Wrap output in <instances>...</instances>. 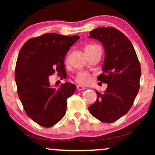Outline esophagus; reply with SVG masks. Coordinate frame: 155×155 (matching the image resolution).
I'll return each instance as SVG.
<instances>
[{"instance_id":"esophagus-1","label":"esophagus","mask_w":155,"mask_h":155,"mask_svg":"<svg viewBox=\"0 0 155 155\" xmlns=\"http://www.w3.org/2000/svg\"><path fill=\"white\" fill-rule=\"evenodd\" d=\"M77 90H79V91L84 90H85V87H83V86H82V85H78L77 86Z\"/></svg>"}]
</instances>
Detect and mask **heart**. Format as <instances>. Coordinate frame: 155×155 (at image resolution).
<instances>
[{"instance_id":"b5f03b06","label":"heart","mask_w":155,"mask_h":155,"mask_svg":"<svg viewBox=\"0 0 155 155\" xmlns=\"http://www.w3.org/2000/svg\"><path fill=\"white\" fill-rule=\"evenodd\" d=\"M97 46V45H95V44H89V45H87L85 46V48H84V51H87L92 49V48ZM75 80L78 83L81 84H87L90 82L91 76L90 74L87 73V72L80 71L78 72L77 73V75H76L75 78Z\"/></svg>"}]
</instances>
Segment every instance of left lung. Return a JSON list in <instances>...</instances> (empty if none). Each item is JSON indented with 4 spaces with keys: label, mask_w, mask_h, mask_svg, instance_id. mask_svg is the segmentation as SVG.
<instances>
[{
    "label": "left lung",
    "mask_w": 155,
    "mask_h": 155,
    "mask_svg": "<svg viewBox=\"0 0 155 155\" xmlns=\"http://www.w3.org/2000/svg\"><path fill=\"white\" fill-rule=\"evenodd\" d=\"M105 49L103 73L97 78L108 84L104 92L96 91L97 98L89 111L104 123H113L128 113L140 89L141 67L132 43L114 27H101L90 32Z\"/></svg>",
    "instance_id": "left-lung-1"
}]
</instances>
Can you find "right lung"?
I'll list each match as a JSON object with an SVG mask.
<instances>
[{
  "instance_id": "add662e5",
  "label": "right lung",
  "mask_w": 155,
  "mask_h": 155,
  "mask_svg": "<svg viewBox=\"0 0 155 155\" xmlns=\"http://www.w3.org/2000/svg\"><path fill=\"white\" fill-rule=\"evenodd\" d=\"M79 39L46 33L29 39L21 48L15 71L18 94L27 116L40 126L49 128L65 115L67 99L76 87L65 82L58 89L51 87L48 78L55 72L66 78L65 56Z\"/></svg>"
}]
</instances>
